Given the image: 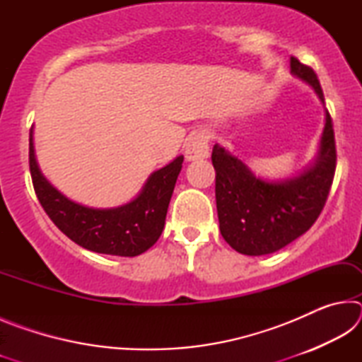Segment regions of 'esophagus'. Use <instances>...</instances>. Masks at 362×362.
<instances>
[{"label": "esophagus", "mask_w": 362, "mask_h": 362, "mask_svg": "<svg viewBox=\"0 0 362 362\" xmlns=\"http://www.w3.org/2000/svg\"><path fill=\"white\" fill-rule=\"evenodd\" d=\"M209 156V142L204 134H194L185 144V158L188 161L203 159Z\"/></svg>", "instance_id": "obj_1"}]
</instances>
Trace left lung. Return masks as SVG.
Returning a JSON list of instances; mask_svg holds the SVG:
<instances>
[{
    "instance_id": "1",
    "label": "left lung",
    "mask_w": 362,
    "mask_h": 362,
    "mask_svg": "<svg viewBox=\"0 0 362 362\" xmlns=\"http://www.w3.org/2000/svg\"><path fill=\"white\" fill-rule=\"evenodd\" d=\"M292 75L313 86L324 102L315 70L291 57ZM220 233L244 255L276 252L308 231L324 209L332 187L337 150L334 124L326 112L320 153L313 168L284 182L255 177L241 159L218 145L212 148Z\"/></svg>"
}]
</instances>
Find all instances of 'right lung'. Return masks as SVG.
<instances>
[{
    "mask_svg": "<svg viewBox=\"0 0 362 362\" xmlns=\"http://www.w3.org/2000/svg\"><path fill=\"white\" fill-rule=\"evenodd\" d=\"M182 163L183 156H179L166 168L153 173L142 193L129 204L115 209H93L65 198L42 177L30 132L28 164L40 204L73 243L99 254L136 257L158 241Z\"/></svg>",
    "mask_w": 362,
    "mask_h": 362,
    "instance_id": "1",
    "label": "right lung"
}]
</instances>
